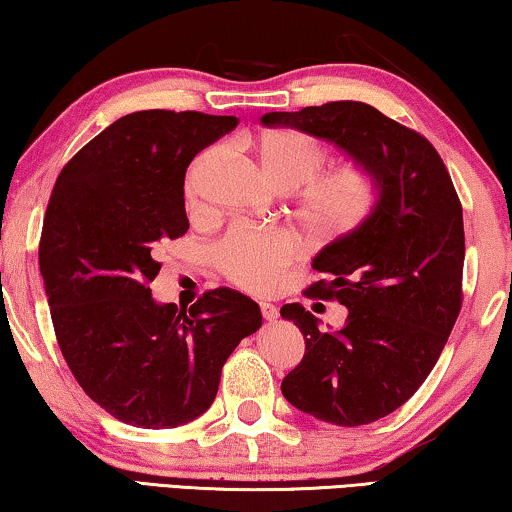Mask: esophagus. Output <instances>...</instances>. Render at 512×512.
<instances>
[{"label": "esophagus", "mask_w": 512, "mask_h": 512, "mask_svg": "<svg viewBox=\"0 0 512 512\" xmlns=\"http://www.w3.org/2000/svg\"><path fill=\"white\" fill-rule=\"evenodd\" d=\"M261 313L265 320H277L279 318V309L270 302H261Z\"/></svg>", "instance_id": "obj_1"}]
</instances>
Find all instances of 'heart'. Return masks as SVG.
Masks as SVG:
<instances>
[{"label": "heart", "instance_id": "heart-1", "mask_svg": "<svg viewBox=\"0 0 512 512\" xmlns=\"http://www.w3.org/2000/svg\"><path fill=\"white\" fill-rule=\"evenodd\" d=\"M258 162L279 190L297 194V217L306 233L329 240L355 231L371 217L380 201V183L373 171L357 164L316 176L327 162V148L304 132H267L256 144ZM217 151L201 153L187 169L185 199L192 212L203 210V185L215 167ZM226 277L247 290H267L293 263L295 242L281 231L233 229L215 249Z\"/></svg>", "mask_w": 512, "mask_h": 512}]
</instances>
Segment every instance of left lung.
I'll return each instance as SVG.
<instances>
[{
    "mask_svg": "<svg viewBox=\"0 0 512 512\" xmlns=\"http://www.w3.org/2000/svg\"><path fill=\"white\" fill-rule=\"evenodd\" d=\"M261 123L332 141L380 183L371 217L311 263L327 279L306 295L341 302L345 325L320 329L302 304L281 306V318L295 322L306 343L304 359L283 377V398L334 426H366L414 396L458 320L460 199L435 146L366 102L270 112Z\"/></svg>",
    "mask_w": 512,
    "mask_h": 512,
    "instance_id": "obj_1",
    "label": "left lung"
}]
</instances>
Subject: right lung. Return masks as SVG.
Instances as JSON below:
<instances>
[{"label": "right lung", "instance_id": "right-lung-1", "mask_svg": "<svg viewBox=\"0 0 512 512\" xmlns=\"http://www.w3.org/2000/svg\"><path fill=\"white\" fill-rule=\"evenodd\" d=\"M235 116L146 109L121 116L70 160L54 183L38 263L59 348L93 403L137 428L194 421L261 309L231 288L190 311L153 300L167 240L190 229L185 171L229 135Z\"/></svg>", "mask_w": 512, "mask_h": 512}]
</instances>
